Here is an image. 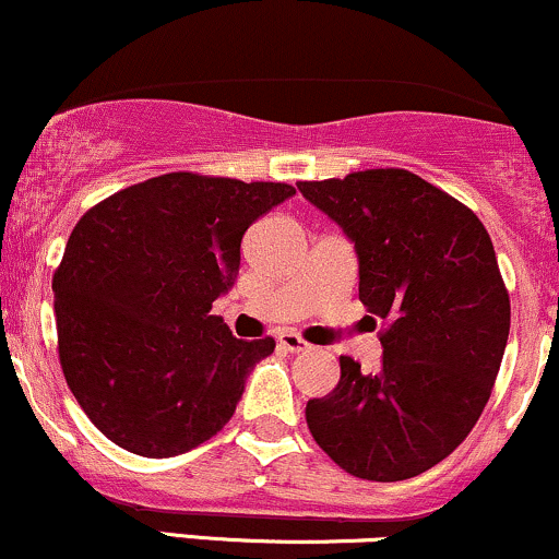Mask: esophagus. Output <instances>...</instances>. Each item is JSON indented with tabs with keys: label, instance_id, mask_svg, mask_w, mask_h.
I'll list each match as a JSON object with an SVG mask.
<instances>
[{
	"label": "esophagus",
	"instance_id": "esophagus-1",
	"mask_svg": "<svg viewBox=\"0 0 559 559\" xmlns=\"http://www.w3.org/2000/svg\"><path fill=\"white\" fill-rule=\"evenodd\" d=\"M278 344L284 346L286 352H294V355H297V352H307V349H310V344H307L305 338H301L299 333H294V331L278 333Z\"/></svg>",
	"mask_w": 559,
	"mask_h": 559
}]
</instances>
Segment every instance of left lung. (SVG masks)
I'll return each instance as SVG.
<instances>
[{
  "mask_svg": "<svg viewBox=\"0 0 559 559\" xmlns=\"http://www.w3.org/2000/svg\"><path fill=\"white\" fill-rule=\"evenodd\" d=\"M297 189L355 243L360 301L381 331L383 362L307 402L325 454L365 480H404L449 457L484 413L510 336V297L484 223L463 202L400 168L349 173Z\"/></svg>",
  "mask_w": 559,
  "mask_h": 559,
  "instance_id": "obj_1",
  "label": "left lung"
}]
</instances>
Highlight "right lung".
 Returning <instances> with one entry per match:
<instances>
[{"mask_svg": "<svg viewBox=\"0 0 559 559\" xmlns=\"http://www.w3.org/2000/svg\"><path fill=\"white\" fill-rule=\"evenodd\" d=\"M294 194L288 183L168 173L75 223L52 278L57 349L107 439L159 460L230 420L275 342L236 338L210 310L239 275L247 228Z\"/></svg>", "mask_w": 559, "mask_h": 559, "instance_id": "add662e5", "label": "right lung"}]
</instances>
